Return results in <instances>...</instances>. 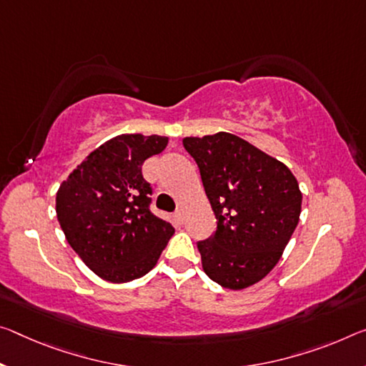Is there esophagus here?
Here are the masks:
<instances>
[{
  "label": "esophagus",
  "instance_id": "esophagus-1",
  "mask_svg": "<svg viewBox=\"0 0 366 366\" xmlns=\"http://www.w3.org/2000/svg\"><path fill=\"white\" fill-rule=\"evenodd\" d=\"M174 219H176V222H177L179 224H182V222H184V213H182V210L174 212Z\"/></svg>",
  "mask_w": 366,
  "mask_h": 366
}]
</instances>
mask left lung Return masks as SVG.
<instances>
[{"instance_id":"1","label":"left lung","mask_w":366,"mask_h":366,"mask_svg":"<svg viewBox=\"0 0 366 366\" xmlns=\"http://www.w3.org/2000/svg\"><path fill=\"white\" fill-rule=\"evenodd\" d=\"M182 144L217 218L214 233L197 242L202 267L224 288L251 287L274 269L297 228L298 181L283 162L231 133L187 137Z\"/></svg>"}]
</instances>
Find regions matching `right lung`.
<instances>
[{
    "mask_svg": "<svg viewBox=\"0 0 366 366\" xmlns=\"http://www.w3.org/2000/svg\"><path fill=\"white\" fill-rule=\"evenodd\" d=\"M167 138L127 133L101 144L56 192V218L66 241L96 275L125 283L148 274L174 234L156 217L142 166Z\"/></svg>",
    "mask_w": 366,
    "mask_h": 366,
    "instance_id": "add662e5",
    "label": "right lung"
}]
</instances>
